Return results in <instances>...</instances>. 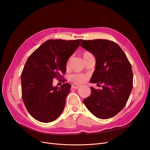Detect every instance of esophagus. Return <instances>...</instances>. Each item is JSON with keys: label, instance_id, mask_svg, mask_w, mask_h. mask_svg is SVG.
Masks as SVG:
<instances>
[{"label": "esophagus", "instance_id": "esophagus-1", "mask_svg": "<svg viewBox=\"0 0 150 150\" xmlns=\"http://www.w3.org/2000/svg\"><path fill=\"white\" fill-rule=\"evenodd\" d=\"M71 87H72V88H73V89H78L79 87H81V86L79 85V84H72L71 86Z\"/></svg>", "mask_w": 150, "mask_h": 150}]
</instances>
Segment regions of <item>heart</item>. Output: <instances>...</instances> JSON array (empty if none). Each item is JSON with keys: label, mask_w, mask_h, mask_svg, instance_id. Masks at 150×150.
Wrapping results in <instances>:
<instances>
[{"label": "heart", "mask_w": 150, "mask_h": 150, "mask_svg": "<svg viewBox=\"0 0 150 150\" xmlns=\"http://www.w3.org/2000/svg\"><path fill=\"white\" fill-rule=\"evenodd\" d=\"M93 54L91 53L90 52L88 51H85L83 52V57L84 58V59H85L86 58H87L88 57L92 56ZM69 59L67 61L66 63V66H68V64H69ZM88 78V75H84V74H74L71 76V79L73 82L76 83H83Z\"/></svg>", "instance_id": "1"}]
</instances>
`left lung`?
Masks as SVG:
<instances>
[{"label":"left lung","mask_w":150,"mask_h":150,"mask_svg":"<svg viewBox=\"0 0 150 150\" xmlns=\"http://www.w3.org/2000/svg\"><path fill=\"white\" fill-rule=\"evenodd\" d=\"M81 46L96 58V69L90 82L103 84L102 89L91 87L90 96L83 103L99 119L115 116L125 106L133 88L131 65L116 42L107 39L83 40Z\"/></svg>","instance_id":"left-lung-1"}]
</instances>
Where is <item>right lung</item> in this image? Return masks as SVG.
I'll return each mask as SVG.
<instances>
[{
  "mask_svg": "<svg viewBox=\"0 0 150 150\" xmlns=\"http://www.w3.org/2000/svg\"><path fill=\"white\" fill-rule=\"evenodd\" d=\"M82 39H50L32 53L21 74L22 98L29 114L40 122L56 120L64 110L71 86L54 87L53 79H66L68 59ZM63 79L62 80V79Z\"/></svg>",
  "mask_w": 150,
  "mask_h": 150,
  "instance_id": "1",
  "label": "right lung"
}]
</instances>
